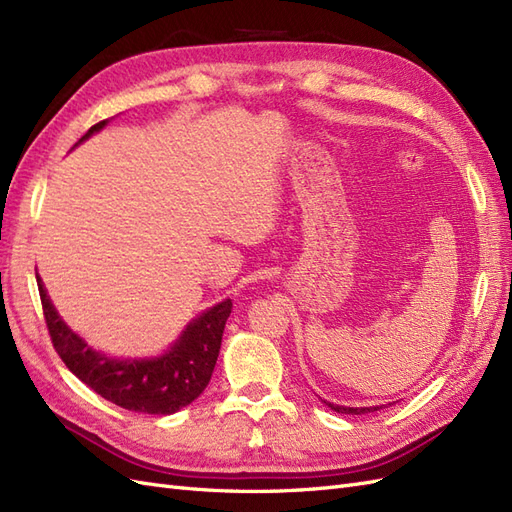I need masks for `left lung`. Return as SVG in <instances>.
<instances>
[{
	"instance_id": "left-lung-1",
	"label": "left lung",
	"mask_w": 512,
	"mask_h": 512,
	"mask_svg": "<svg viewBox=\"0 0 512 512\" xmlns=\"http://www.w3.org/2000/svg\"><path fill=\"white\" fill-rule=\"evenodd\" d=\"M333 412H342V414H365V412H376L382 406H374V408H346V406H337V404H329V401H324Z\"/></svg>"
}]
</instances>
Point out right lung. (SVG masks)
<instances>
[{
  "label": "right lung",
  "instance_id": "right-lung-1",
  "mask_svg": "<svg viewBox=\"0 0 512 512\" xmlns=\"http://www.w3.org/2000/svg\"><path fill=\"white\" fill-rule=\"evenodd\" d=\"M106 123L100 121L89 128L79 143L100 132ZM36 280L46 327L61 361L76 378L111 404L132 412L175 414L207 389L232 309L230 299L196 316L164 354L153 359H115L89 348L85 339L61 320L40 275H36Z\"/></svg>",
  "mask_w": 512,
  "mask_h": 512
}]
</instances>
